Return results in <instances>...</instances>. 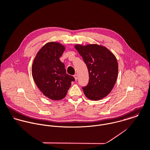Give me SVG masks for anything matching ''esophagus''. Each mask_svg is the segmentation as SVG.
<instances>
[{
  "label": "esophagus",
  "mask_w": 150,
  "mask_h": 150,
  "mask_svg": "<svg viewBox=\"0 0 150 150\" xmlns=\"http://www.w3.org/2000/svg\"><path fill=\"white\" fill-rule=\"evenodd\" d=\"M74 78H75V79L76 81L77 79H78V75L77 74H75V75H74Z\"/></svg>",
  "instance_id": "esophagus-1"
}]
</instances>
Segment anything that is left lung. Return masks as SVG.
<instances>
[{
	"label": "left lung",
	"mask_w": 150,
	"mask_h": 150,
	"mask_svg": "<svg viewBox=\"0 0 150 150\" xmlns=\"http://www.w3.org/2000/svg\"><path fill=\"white\" fill-rule=\"evenodd\" d=\"M75 48L88 69L89 82L82 88L85 95L92 100L104 98L112 91L117 80L118 63L116 57L106 47L98 44H77Z\"/></svg>",
	"instance_id": "1"
}]
</instances>
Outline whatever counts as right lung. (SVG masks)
<instances>
[{
    "label": "right lung",
    "instance_id": "1",
    "mask_svg": "<svg viewBox=\"0 0 150 150\" xmlns=\"http://www.w3.org/2000/svg\"><path fill=\"white\" fill-rule=\"evenodd\" d=\"M65 47L57 42L45 44L37 52L32 65L33 79L40 91L48 98L59 100L64 98L74 81L67 74L59 58Z\"/></svg>",
    "mask_w": 150,
    "mask_h": 150
}]
</instances>
